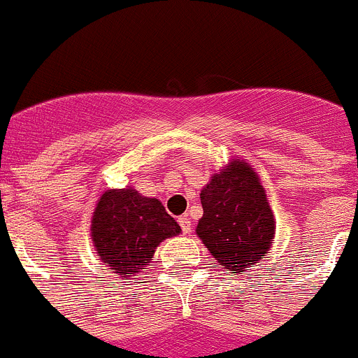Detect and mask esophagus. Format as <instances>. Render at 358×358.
Instances as JSON below:
<instances>
[{
  "label": "esophagus",
  "instance_id": "obj_1",
  "mask_svg": "<svg viewBox=\"0 0 358 358\" xmlns=\"http://www.w3.org/2000/svg\"><path fill=\"white\" fill-rule=\"evenodd\" d=\"M177 221H179V224H181V230L185 234H189L192 232V220H189L188 216H181V217H177Z\"/></svg>",
  "mask_w": 358,
  "mask_h": 358
}]
</instances>
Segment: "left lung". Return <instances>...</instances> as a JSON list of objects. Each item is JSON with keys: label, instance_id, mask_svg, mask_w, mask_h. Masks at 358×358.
Returning <instances> with one entry per match:
<instances>
[{"label": "left lung", "instance_id": "1", "mask_svg": "<svg viewBox=\"0 0 358 358\" xmlns=\"http://www.w3.org/2000/svg\"><path fill=\"white\" fill-rule=\"evenodd\" d=\"M203 216L196 236L232 274L255 267L271 248L274 214L258 176L244 162H232L200 193Z\"/></svg>", "mask_w": 358, "mask_h": 358}]
</instances>
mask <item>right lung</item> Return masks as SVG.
<instances>
[{
    "instance_id": "1",
    "label": "right lung",
    "mask_w": 358,
    "mask_h": 358,
    "mask_svg": "<svg viewBox=\"0 0 358 358\" xmlns=\"http://www.w3.org/2000/svg\"><path fill=\"white\" fill-rule=\"evenodd\" d=\"M177 234L181 227L162 202L131 188L103 193L91 221L98 257L121 278L141 272L159 243Z\"/></svg>"
}]
</instances>
